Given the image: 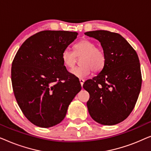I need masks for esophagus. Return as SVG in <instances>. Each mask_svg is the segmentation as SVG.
Listing matches in <instances>:
<instances>
[{"mask_svg": "<svg viewBox=\"0 0 151 151\" xmlns=\"http://www.w3.org/2000/svg\"><path fill=\"white\" fill-rule=\"evenodd\" d=\"M80 84H81V86H82H82H83L84 82V80L80 79Z\"/></svg>", "mask_w": 151, "mask_h": 151, "instance_id": "1", "label": "esophagus"}]
</instances>
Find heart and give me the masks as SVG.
<instances>
[{
    "mask_svg": "<svg viewBox=\"0 0 151 151\" xmlns=\"http://www.w3.org/2000/svg\"><path fill=\"white\" fill-rule=\"evenodd\" d=\"M73 51L65 49L61 55L63 63L66 67L72 69L77 62V57L82 56V66L74 68L71 73L78 78L88 77L93 71L99 72L104 67L106 57L104 51L96 47V43L89 40H82L73 45Z\"/></svg>",
    "mask_w": 151,
    "mask_h": 151,
    "instance_id": "heart-1",
    "label": "heart"
}]
</instances>
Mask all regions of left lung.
I'll use <instances>...</instances> for the list:
<instances>
[{"mask_svg": "<svg viewBox=\"0 0 151 151\" xmlns=\"http://www.w3.org/2000/svg\"><path fill=\"white\" fill-rule=\"evenodd\" d=\"M100 42L106 60L102 71L84 82L88 113L103 125H115L133 110L142 86L138 55L121 35L104 30L84 33Z\"/></svg>", "mask_w": 151, "mask_h": 151, "instance_id": "1", "label": "left lung"}]
</instances>
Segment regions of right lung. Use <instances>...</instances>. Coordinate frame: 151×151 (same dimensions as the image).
<instances>
[{
  "label": "right lung",
  "instance_id": "1",
  "mask_svg": "<svg viewBox=\"0 0 151 151\" xmlns=\"http://www.w3.org/2000/svg\"><path fill=\"white\" fill-rule=\"evenodd\" d=\"M78 34L42 31L27 39L14 57V96L24 116L37 127L49 128L61 122L81 90L79 80L68 72L61 58Z\"/></svg>",
  "mask_w": 151,
  "mask_h": 151
}]
</instances>
